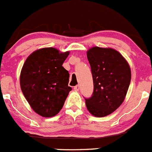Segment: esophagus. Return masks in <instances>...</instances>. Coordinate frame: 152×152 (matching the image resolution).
<instances>
[{"mask_svg":"<svg viewBox=\"0 0 152 152\" xmlns=\"http://www.w3.org/2000/svg\"><path fill=\"white\" fill-rule=\"evenodd\" d=\"M74 89H75L76 92H78L79 89H80V86L79 85H77V86H75V87H74Z\"/></svg>","mask_w":152,"mask_h":152,"instance_id":"1","label":"esophagus"}]
</instances>
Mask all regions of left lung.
Here are the masks:
<instances>
[{
	"instance_id": "obj_1",
	"label": "left lung",
	"mask_w": 152,
	"mask_h": 152,
	"mask_svg": "<svg viewBox=\"0 0 152 152\" xmlns=\"http://www.w3.org/2000/svg\"><path fill=\"white\" fill-rule=\"evenodd\" d=\"M94 91L86 100V108L92 115H110L124 102L131 79L128 61L118 51L110 48L92 47L87 50Z\"/></svg>"
}]
</instances>
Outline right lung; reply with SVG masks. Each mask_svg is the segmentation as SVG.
Returning a JSON list of instances; mask_svg holds the SVG:
<instances>
[{
	"instance_id": "1",
	"label": "right lung",
	"mask_w": 152,
	"mask_h": 152,
	"mask_svg": "<svg viewBox=\"0 0 152 152\" xmlns=\"http://www.w3.org/2000/svg\"><path fill=\"white\" fill-rule=\"evenodd\" d=\"M69 51L44 48L34 51L24 62L20 86L31 108L43 117L57 115L72 88L69 74L63 66Z\"/></svg>"
}]
</instances>
